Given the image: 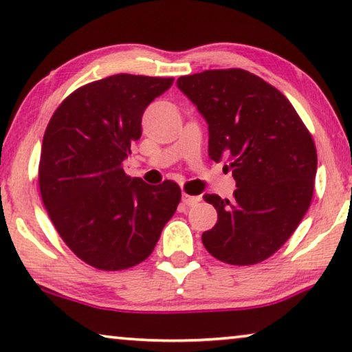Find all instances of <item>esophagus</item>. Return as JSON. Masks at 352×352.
I'll list each match as a JSON object with an SVG mask.
<instances>
[{
    "instance_id": "obj_1",
    "label": "esophagus",
    "mask_w": 352,
    "mask_h": 352,
    "mask_svg": "<svg viewBox=\"0 0 352 352\" xmlns=\"http://www.w3.org/2000/svg\"><path fill=\"white\" fill-rule=\"evenodd\" d=\"M201 200V197L200 195H189V194H186V192H183L182 194V201L186 206H194V205H197L199 201Z\"/></svg>"
}]
</instances>
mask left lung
<instances>
[{
	"mask_svg": "<svg viewBox=\"0 0 352 352\" xmlns=\"http://www.w3.org/2000/svg\"><path fill=\"white\" fill-rule=\"evenodd\" d=\"M177 87L208 124V155L228 157L234 199L205 194L217 223L201 234L214 258L252 265L278 252L311 205L317 151L292 104L275 87L243 69L183 76Z\"/></svg>",
	"mask_w": 352,
	"mask_h": 352,
	"instance_id": "8db88e82",
	"label": "left lung"
}]
</instances>
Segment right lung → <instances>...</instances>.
Here are the masks:
<instances>
[{"label":"right lung","mask_w":352,"mask_h":352,"mask_svg":"<svg viewBox=\"0 0 352 352\" xmlns=\"http://www.w3.org/2000/svg\"><path fill=\"white\" fill-rule=\"evenodd\" d=\"M172 77L116 74L76 90L52 115L41 144V199L76 256L100 270H124L153 252L182 190L127 177L122 162L141 136L147 105Z\"/></svg>","instance_id":"obj_1"}]
</instances>
